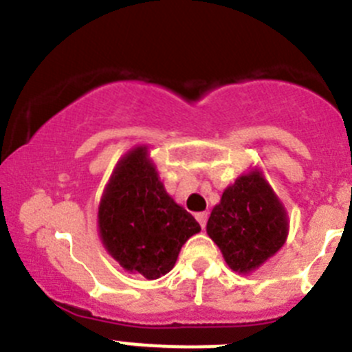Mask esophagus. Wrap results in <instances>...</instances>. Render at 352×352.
<instances>
[{
  "label": "esophagus",
  "instance_id": "34e87169",
  "mask_svg": "<svg viewBox=\"0 0 352 352\" xmlns=\"http://www.w3.org/2000/svg\"><path fill=\"white\" fill-rule=\"evenodd\" d=\"M195 217H197L198 224L201 226V229H205V226H207V219H208L207 212H200V214H197V215H195Z\"/></svg>",
  "mask_w": 352,
  "mask_h": 352
}]
</instances>
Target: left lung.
I'll use <instances>...</instances> for the list:
<instances>
[{"label": "left lung", "mask_w": 352, "mask_h": 352, "mask_svg": "<svg viewBox=\"0 0 352 352\" xmlns=\"http://www.w3.org/2000/svg\"><path fill=\"white\" fill-rule=\"evenodd\" d=\"M207 232L236 272H250L279 252L287 238L284 207L260 173L241 176L222 193Z\"/></svg>", "instance_id": "obj_1"}]
</instances>
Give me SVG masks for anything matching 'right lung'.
<instances>
[{
    "instance_id": "1",
    "label": "right lung",
    "mask_w": 352,
    "mask_h": 352,
    "mask_svg": "<svg viewBox=\"0 0 352 352\" xmlns=\"http://www.w3.org/2000/svg\"><path fill=\"white\" fill-rule=\"evenodd\" d=\"M99 231L123 269L157 279L175 267L181 246L200 224L166 193L145 147H138L118 164L107 184Z\"/></svg>"
}]
</instances>
